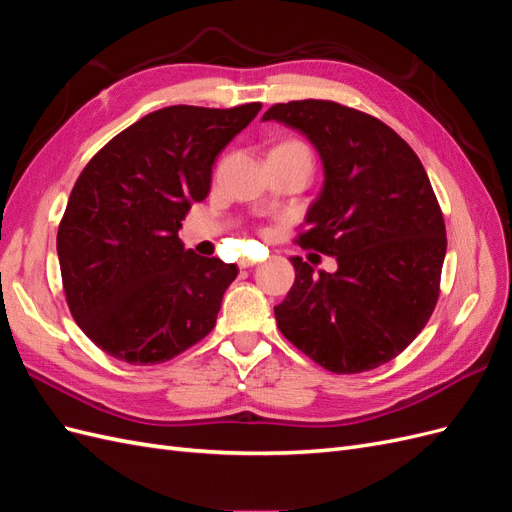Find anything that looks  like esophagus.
Returning a JSON list of instances; mask_svg holds the SVG:
<instances>
[{"mask_svg": "<svg viewBox=\"0 0 512 512\" xmlns=\"http://www.w3.org/2000/svg\"><path fill=\"white\" fill-rule=\"evenodd\" d=\"M239 267H241V269H252V267H256V262L243 258V260H239Z\"/></svg>", "mask_w": 512, "mask_h": 512, "instance_id": "34e87169", "label": "esophagus"}]
</instances>
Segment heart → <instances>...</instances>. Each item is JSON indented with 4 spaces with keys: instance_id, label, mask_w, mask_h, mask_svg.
Segmentation results:
<instances>
[{
    "instance_id": "b5f03b06",
    "label": "heart",
    "mask_w": 512,
    "mask_h": 512,
    "mask_svg": "<svg viewBox=\"0 0 512 512\" xmlns=\"http://www.w3.org/2000/svg\"><path fill=\"white\" fill-rule=\"evenodd\" d=\"M271 153H307V149L297 141H284L280 145H275Z\"/></svg>"
}]
</instances>
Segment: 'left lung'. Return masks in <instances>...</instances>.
<instances>
[{
	"mask_svg": "<svg viewBox=\"0 0 512 512\" xmlns=\"http://www.w3.org/2000/svg\"><path fill=\"white\" fill-rule=\"evenodd\" d=\"M262 121L299 130L324 181L299 245L335 256L333 273L292 256L275 307L286 339L335 374L376 369L406 350L440 292L446 228L410 145L380 119L329 100L275 104Z\"/></svg>",
	"mask_w": 512,
	"mask_h": 512,
	"instance_id": "1",
	"label": "left lung"
}]
</instances>
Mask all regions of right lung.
<instances>
[{
  "instance_id": "obj_1",
  "label": "right lung",
  "mask_w": 512,
  "mask_h": 512,
  "mask_svg": "<svg viewBox=\"0 0 512 512\" xmlns=\"http://www.w3.org/2000/svg\"><path fill=\"white\" fill-rule=\"evenodd\" d=\"M260 106L160 108L76 179L57 230L61 280L76 324L106 354L156 365L215 327L239 269L185 250L179 228L207 198L215 158Z\"/></svg>"
}]
</instances>
